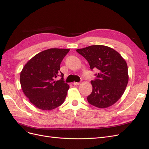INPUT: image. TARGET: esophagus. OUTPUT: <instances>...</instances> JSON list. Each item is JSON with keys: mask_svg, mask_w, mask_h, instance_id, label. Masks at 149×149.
<instances>
[{"mask_svg": "<svg viewBox=\"0 0 149 149\" xmlns=\"http://www.w3.org/2000/svg\"><path fill=\"white\" fill-rule=\"evenodd\" d=\"M79 84H80V82H74V85H75V86H78Z\"/></svg>", "mask_w": 149, "mask_h": 149, "instance_id": "obj_1", "label": "esophagus"}]
</instances>
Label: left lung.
Returning <instances> with one entry per match:
<instances>
[{
	"label": "left lung",
	"instance_id": "left-lung-1",
	"mask_svg": "<svg viewBox=\"0 0 149 149\" xmlns=\"http://www.w3.org/2000/svg\"><path fill=\"white\" fill-rule=\"evenodd\" d=\"M87 60L91 70L97 69L96 79L91 81L93 91L87 97L89 103L100 108L113 105L124 93L128 82L126 61L113 48L103 45H93L77 49Z\"/></svg>",
	"mask_w": 149,
	"mask_h": 149
}]
</instances>
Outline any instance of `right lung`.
<instances>
[{
  "label": "right lung",
  "mask_w": 149,
  "mask_h": 149,
  "mask_svg": "<svg viewBox=\"0 0 149 149\" xmlns=\"http://www.w3.org/2000/svg\"><path fill=\"white\" fill-rule=\"evenodd\" d=\"M69 49L51 48L38 53L29 60L20 75L21 88L36 108L52 110L63 104L69 89L60 71V63ZM60 76L59 81L55 78Z\"/></svg>",
  "instance_id": "right-lung-1"
}]
</instances>
